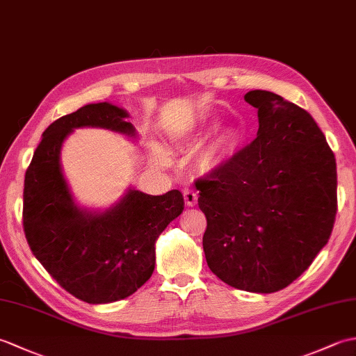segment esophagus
I'll list each match as a JSON object with an SVG mask.
<instances>
[{
    "mask_svg": "<svg viewBox=\"0 0 356 356\" xmlns=\"http://www.w3.org/2000/svg\"><path fill=\"white\" fill-rule=\"evenodd\" d=\"M184 199L188 207H195L197 205V191L194 190H185L184 191Z\"/></svg>",
    "mask_w": 356,
    "mask_h": 356,
    "instance_id": "1",
    "label": "esophagus"
}]
</instances>
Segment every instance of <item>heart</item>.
Returning a JSON list of instances; mask_svg holds the SVG:
<instances>
[{
    "label": "heart",
    "instance_id": "1",
    "mask_svg": "<svg viewBox=\"0 0 356 356\" xmlns=\"http://www.w3.org/2000/svg\"><path fill=\"white\" fill-rule=\"evenodd\" d=\"M234 139H236V136H234V133L229 130H225L222 133H218L217 136H214V138L202 148L199 154V163L202 168L203 170L216 168V166L220 163L222 159L226 156V153H228L229 148L232 147ZM151 157H153V162H156L161 166H168L171 163L170 154L162 148H154Z\"/></svg>",
    "mask_w": 356,
    "mask_h": 356
}]
</instances>
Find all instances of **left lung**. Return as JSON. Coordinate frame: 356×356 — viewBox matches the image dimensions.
Instances as JSON below:
<instances>
[{
	"label": "left lung",
	"mask_w": 356,
	"mask_h": 356,
	"mask_svg": "<svg viewBox=\"0 0 356 356\" xmlns=\"http://www.w3.org/2000/svg\"><path fill=\"white\" fill-rule=\"evenodd\" d=\"M257 138L209 176L195 180L207 216L203 251L214 274L236 289H284L326 246L337 216V162L314 118L266 90Z\"/></svg>",
	"instance_id": "left-lung-1"
}]
</instances>
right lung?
<instances>
[{"label":"right lung","mask_w":356,"mask_h":356,"mask_svg":"<svg viewBox=\"0 0 356 356\" xmlns=\"http://www.w3.org/2000/svg\"><path fill=\"white\" fill-rule=\"evenodd\" d=\"M128 113L108 102L88 104L49 125L24 179L22 226L27 243L59 286L90 305L130 297L156 264V240L184 211V195H149L130 188L116 205L96 213L79 208L59 162L74 128L97 127L136 136Z\"/></svg>","instance_id":"add662e5"}]
</instances>
